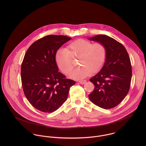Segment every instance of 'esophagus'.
Segmentation results:
<instances>
[{
	"mask_svg": "<svg viewBox=\"0 0 146 146\" xmlns=\"http://www.w3.org/2000/svg\"><path fill=\"white\" fill-rule=\"evenodd\" d=\"M86 82V81L85 80H80V81H79V83L80 84H84Z\"/></svg>",
	"mask_w": 146,
	"mask_h": 146,
	"instance_id": "1",
	"label": "esophagus"
}]
</instances>
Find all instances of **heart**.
<instances>
[{"instance_id":"obj_1","label":"heart","mask_w":146,"mask_h":146,"mask_svg":"<svg viewBox=\"0 0 146 146\" xmlns=\"http://www.w3.org/2000/svg\"><path fill=\"white\" fill-rule=\"evenodd\" d=\"M71 57H78L77 63L80 66L70 73V77L82 79L92 72H97L102 68L106 61L107 50L102 43L93 44L83 39L70 42L66 49H58L55 55V62L65 75H68L73 67Z\"/></svg>"}]
</instances>
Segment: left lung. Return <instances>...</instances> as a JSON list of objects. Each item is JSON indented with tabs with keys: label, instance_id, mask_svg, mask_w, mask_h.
<instances>
[{
	"label": "left lung",
	"instance_id": "1",
	"mask_svg": "<svg viewBox=\"0 0 146 146\" xmlns=\"http://www.w3.org/2000/svg\"><path fill=\"white\" fill-rule=\"evenodd\" d=\"M89 40L103 44L107 50L104 67L90 79L95 88L89 98L94 104L110 109L119 104L129 90L132 75L130 60L124 45L110 36L97 35Z\"/></svg>",
	"mask_w": 146,
	"mask_h": 146
}]
</instances>
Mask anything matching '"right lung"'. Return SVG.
<instances>
[{
	"instance_id": "obj_1",
	"label": "right lung",
	"mask_w": 146,
	"mask_h": 146,
	"mask_svg": "<svg viewBox=\"0 0 146 146\" xmlns=\"http://www.w3.org/2000/svg\"><path fill=\"white\" fill-rule=\"evenodd\" d=\"M71 39L47 35L34 42L25 55L21 70L23 90L31 104L43 112H53L60 107L75 84L58 72L55 62L57 50Z\"/></svg>"
}]
</instances>
